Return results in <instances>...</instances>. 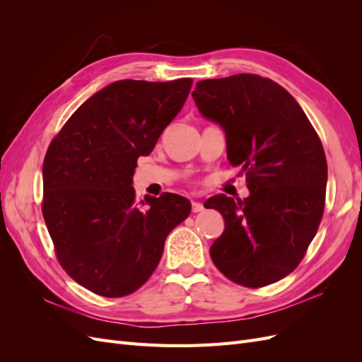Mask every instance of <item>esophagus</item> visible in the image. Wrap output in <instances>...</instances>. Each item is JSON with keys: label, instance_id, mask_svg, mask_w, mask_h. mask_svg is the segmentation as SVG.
Instances as JSON below:
<instances>
[{"label": "esophagus", "instance_id": "1", "mask_svg": "<svg viewBox=\"0 0 362 362\" xmlns=\"http://www.w3.org/2000/svg\"><path fill=\"white\" fill-rule=\"evenodd\" d=\"M204 210V205L201 202H192V211L193 213H201Z\"/></svg>", "mask_w": 362, "mask_h": 362}]
</instances>
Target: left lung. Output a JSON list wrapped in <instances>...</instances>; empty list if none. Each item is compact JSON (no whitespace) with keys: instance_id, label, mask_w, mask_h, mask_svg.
<instances>
[{"instance_id":"left-lung-1","label":"left lung","mask_w":362,"mask_h":362,"mask_svg":"<svg viewBox=\"0 0 362 362\" xmlns=\"http://www.w3.org/2000/svg\"><path fill=\"white\" fill-rule=\"evenodd\" d=\"M199 113L221 125L226 156L246 175V199L216 194L204 206L223 216L210 247L214 266L240 286L286 278L319 229L327 181L322 141L298 101L255 74L202 80L192 93Z\"/></svg>"}]
</instances>
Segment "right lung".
Wrapping results in <instances>:
<instances>
[{
    "mask_svg": "<svg viewBox=\"0 0 362 362\" xmlns=\"http://www.w3.org/2000/svg\"><path fill=\"white\" fill-rule=\"evenodd\" d=\"M192 78L120 80L83 103L43 160L42 213L68 275L104 298L149 279L192 204L175 193L136 201L133 175L180 113Z\"/></svg>",
    "mask_w": 362,
    "mask_h": 362,
    "instance_id": "1",
    "label": "right lung"
}]
</instances>
